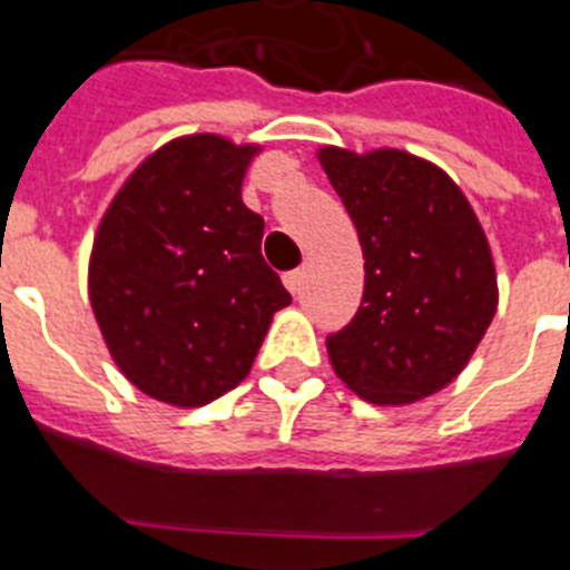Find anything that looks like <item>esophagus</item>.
I'll use <instances>...</instances> for the list:
<instances>
[{
  "mask_svg": "<svg viewBox=\"0 0 570 570\" xmlns=\"http://www.w3.org/2000/svg\"><path fill=\"white\" fill-rule=\"evenodd\" d=\"M284 284L292 295H297V292H301V286H304V273H301V269H295V273H286Z\"/></svg>",
  "mask_w": 570,
  "mask_h": 570,
  "instance_id": "1",
  "label": "esophagus"
}]
</instances>
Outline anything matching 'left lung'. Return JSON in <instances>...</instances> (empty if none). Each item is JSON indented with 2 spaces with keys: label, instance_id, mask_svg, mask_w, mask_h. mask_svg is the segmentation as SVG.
Listing matches in <instances>:
<instances>
[{
  "label": "left lung",
  "instance_id": "1",
  "mask_svg": "<svg viewBox=\"0 0 570 570\" xmlns=\"http://www.w3.org/2000/svg\"><path fill=\"white\" fill-rule=\"evenodd\" d=\"M363 249V301L326 337L335 374L374 406L438 394L471 361L494 321L489 238L445 170L394 147L317 150Z\"/></svg>",
  "mask_w": 570,
  "mask_h": 570
}]
</instances>
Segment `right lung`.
I'll list each match as a JSON object with an SVG mask.
<instances>
[{
    "label": "right lung",
    "mask_w": 570,
    "mask_h": 570,
    "mask_svg": "<svg viewBox=\"0 0 570 570\" xmlns=\"http://www.w3.org/2000/svg\"><path fill=\"white\" fill-rule=\"evenodd\" d=\"M261 145L178 136L127 176L96 229L87 295L127 381L196 409L253 368L289 292L261 255L264 218L240 184Z\"/></svg>",
    "instance_id": "right-lung-1"
}]
</instances>
